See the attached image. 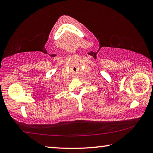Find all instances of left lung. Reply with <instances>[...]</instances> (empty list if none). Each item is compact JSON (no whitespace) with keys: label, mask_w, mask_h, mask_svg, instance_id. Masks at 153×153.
<instances>
[{"label":"left lung","mask_w":153,"mask_h":153,"mask_svg":"<svg viewBox=\"0 0 153 153\" xmlns=\"http://www.w3.org/2000/svg\"><path fill=\"white\" fill-rule=\"evenodd\" d=\"M152 85H153V84H152Z\"/></svg>","instance_id":"left-lung-1"}]
</instances>
